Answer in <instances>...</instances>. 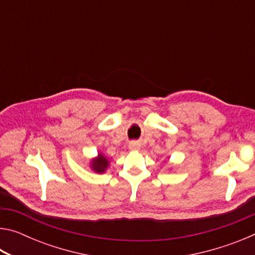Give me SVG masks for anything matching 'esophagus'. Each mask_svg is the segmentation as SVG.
I'll use <instances>...</instances> for the list:
<instances>
[{"instance_id":"34e87169","label":"esophagus","mask_w":255,"mask_h":255,"mask_svg":"<svg viewBox=\"0 0 255 255\" xmlns=\"http://www.w3.org/2000/svg\"><path fill=\"white\" fill-rule=\"evenodd\" d=\"M129 148H130L131 150H138L139 149V145H138L137 143H131L130 145H129Z\"/></svg>"}]
</instances>
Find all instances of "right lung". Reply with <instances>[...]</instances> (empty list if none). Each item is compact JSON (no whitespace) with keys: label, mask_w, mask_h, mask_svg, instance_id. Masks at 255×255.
Wrapping results in <instances>:
<instances>
[{"label":"right lung","mask_w":255,"mask_h":255,"mask_svg":"<svg viewBox=\"0 0 255 255\" xmlns=\"http://www.w3.org/2000/svg\"><path fill=\"white\" fill-rule=\"evenodd\" d=\"M108 164H109V163H108L107 158L103 157L101 154H99L98 159H94L93 163H92V166H93L94 171H97V172H99V173H101V172L106 170Z\"/></svg>","instance_id":"1"}]
</instances>
